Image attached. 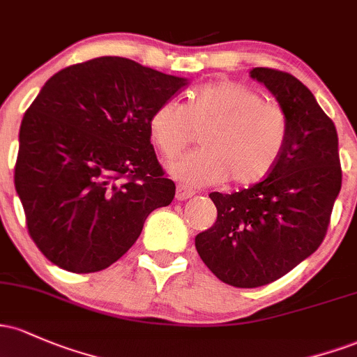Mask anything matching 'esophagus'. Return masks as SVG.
Instances as JSON below:
<instances>
[{
  "mask_svg": "<svg viewBox=\"0 0 357 357\" xmlns=\"http://www.w3.org/2000/svg\"><path fill=\"white\" fill-rule=\"evenodd\" d=\"M195 195V190H191V188H186V186H178V190H176V199L178 202H185V199L191 198Z\"/></svg>",
  "mask_w": 357,
  "mask_h": 357,
  "instance_id": "34e87169",
  "label": "esophagus"
}]
</instances>
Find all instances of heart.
I'll use <instances>...</instances> for the list:
<instances>
[{
    "instance_id": "1",
    "label": "heart",
    "mask_w": 357,
    "mask_h": 357,
    "mask_svg": "<svg viewBox=\"0 0 357 357\" xmlns=\"http://www.w3.org/2000/svg\"><path fill=\"white\" fill-rule=\"evenodd\" d=\"M149 139L164 159H172L199 132L202 147L169 166L188 186L256 185L271 174L288 140L283 108L262 100L249 86L230 79L211 81L188 95L185 105L166 100L147 120Z\"/></svg>"
}]
</instances>
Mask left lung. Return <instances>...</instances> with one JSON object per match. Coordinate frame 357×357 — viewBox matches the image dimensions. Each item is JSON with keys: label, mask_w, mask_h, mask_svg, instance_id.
<instances>
[{"label": "left lung", "mask_w": 357, "mask_h": 357, "mask_svg": "<svg viewBox=\"0 0 357 357\" xmlns=\"http://www.w3.org/2000/svg\"><path fill=\"white\" fill-rule=\"evenodd\" d=\"M250 77L287 113V147L262 181L232 195L210 193L217 222L195 238L210 271L237 288L273 283L312 256L342 185L337 130L310 89L278 69L254 68Z\"/></svg>", "instance_id": "1"}]
</instances>
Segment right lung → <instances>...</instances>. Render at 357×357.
<instances>
[{
	"label": "right lung",
	"instance_id": "1",
	"mask_svg": "<svg viewBox=\"0 0 357 357\" xmlns=\"http://www.w3.org/2000/svg\"><path fill=\"white\" fill-rule=\"evenodd\" d=\"M188 81L123 57L59 70L20 127L15 188L30 237L50 262L96 273L139 238L176 186L155 158L147 120Z\"/></svg>",
	"mask_w": 357,
	"mask_h": 357
}]
</instances>
